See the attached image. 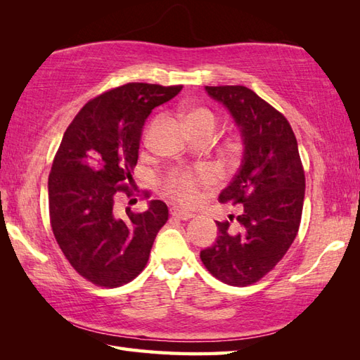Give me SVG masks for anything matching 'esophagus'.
Segmentation results:
<instances>
[{"label":"esophagus","instance_id":"obj_1","mask_svg":"<svg viewBox=\"0 0 360 360\" xmlns=\"http://www.w3.org/2000/svg\"><path fill=\"white\" fill-rule=\"evenodd\" d=\"M170 213H172V217L178 218V219H182V221H187V219H190V218H193V217H195L192 212L181 210V209H176V207H173V209L170 210Z\"/></svg>","mask_w":360,"mask_h":360}]
</instances>
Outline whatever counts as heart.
<instances>
[{"label":"heart","mask_w":360,"mask_h":360,"mask_svg":"<svg viewBox=\"0 0 360 360\" xmlns=\"http://www.w3.org/2000/svg\"><path fill=\"white\" fill-rule=\"evenodd\" d=\"M184 119L192 133L201 131V129H210L215 131L218 119L217 114L207 106H192L184 112ZM160 117H156L151 122L147 133H145V145H148L151 133L155 131L159 125ZM215 181V173L210 168H202L200 172H188V170H173L164 182V188L168 195H172L176 200L192 204L200 196V188L209 186Z\"/></svg>","instance_id":"obj_1"}]
</instances>
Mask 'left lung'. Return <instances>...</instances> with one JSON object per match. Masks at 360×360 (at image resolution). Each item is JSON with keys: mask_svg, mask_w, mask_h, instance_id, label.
<instances>
[{"mask_svg": "<svg viewBox=\"0 0 360 360\" xmlns=\"http://www.w3.org/2000/svg\"><path fill=\"white\" fill-rule=\"evenodd\" d=\"M205 91L227 106L240 127L241 167L219 202L243 204V212L217 221L218 238L200 257L213 277L243 288L271 272L294 243L303 210L304 170L292 128L272 105L241 85ZM233 217L236 229L230 227Z\"/></svg>", "mask_w": 360, "mask_h": 360, "instance_id": "8db88e82", "label": "left lung"}]
</instances>
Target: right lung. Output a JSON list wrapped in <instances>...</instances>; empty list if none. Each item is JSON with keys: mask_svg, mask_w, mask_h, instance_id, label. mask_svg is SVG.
<instances>
[{"mask_svg": "<svg viewBox=\"0 0 360 360\" xmlns=\"http://www.w3.org/2000/svg\"><path fill=\"white\" fill-rule=\"evenodd\" d=\"M181 89L137 82L108 89L83 106L63 134L48 181L51 227L74 271L96 286L134 280L167 223V204L159 200L124 217L114 204L120 193L137 192L131 172L145 119Z\"/></svg>", "mask_w": 360, "mask_h": 360, "instance_id": "right-lung-1", "label": "right lung"}]
</instances>
